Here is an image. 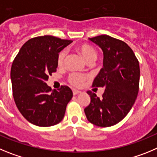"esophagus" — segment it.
<instances>
[{
	"mask_svg": "<svg viewBox=\"0 0 157 157\" xmlns=\"http://www.w3.org/2000/svg\"><path fill=\"white\" fill-rule=\"evenodd\" d=\"M80 91H78V90H76V89H73V95H77V94H80Z\"/></svg>",
	"mask_w": 157,
	"mask_h": 157,
	"instance_id": "1",
	"label": "esophagus"
}]
</instances>
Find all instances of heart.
<instances>
[{"label": "heart", "instance_id": "obj_1", "mask_svg": "<svg viewBox=\"0 0 157 157\" xmlns=\"http://www.w3.org/2000/svg\"><path fill=\"white\" fill-rule=\"evenodd\" d=\"M77 50L80 52V54L83 56L87 63L89 62H94L97 59V53L95 50L91 46L88 44H81L77 48ZM66 57V51L63 50L59 52L57 57V63L59 66H62L65 63ZM86 79V76L81 75L80 73H73L70 74L68 77V80L72 85L75 87H80L83 84L84 80Z\"/></svg>", "mask_w": 157, "mask_h": 157}]
</instances>
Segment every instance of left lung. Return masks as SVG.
<instances>
[{
  "mask_svg": "<svg viewBox=\"0 0 157 157\" xmlns=\"http://www.w3.org/2000/svg\"><path fill=\"white\" fill-rule=\"evenodd\" d=\"M103 52V67L93 87H104L101 98L88 91L90 104L84 109L88 121L98 127H110L122 121L137 98L140 68L132 49L125 42L108 35L89 38Z\"/></svg>",
  "mask_w": 157,
  "mask_h": 157,
  "instance_id": "left-lung-1",
  "label": "left lung"
}]
</instances>
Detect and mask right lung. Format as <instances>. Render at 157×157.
<instances>
[{
	"label": "right lung",
	"mask_w": 157,
	"mask_h": 157,
	"mask_svg": "<svg viewBox=\"0 0 157 157\" xmlns=\"http://www.w3.org/2000/svg\"><path fill=\"white\" fill-rule=\"evenodd\" d=\"M72 40L53 36L32 38L22 45L11 69L15 105L29 123L50 127L61 122L73 97L68 86L52 90L46 81L56 72L58 55Z\"/></svg>",
	"instance_id": "right-lung-1"
}]
</instances>
